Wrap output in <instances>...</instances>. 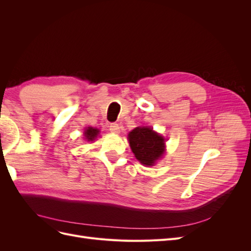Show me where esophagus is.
<instances>
[{
	"label": "esophagus",
	"mask_w": 251,
	"mask_h": 251,
	"mask_svg": "<svg viewBox=\"0 0 251 251\" xmlns=\"http://www.w3.org/2000/svg\"><path fill=\"white\" fill-rule=\"evenodd\" d=\"M109 130L113 134H119L120 133V126H119L118 124H111Z\"/></svg>",
	"instance_id": "34e87169"
}]
</instances>
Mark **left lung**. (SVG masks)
<instances>
[{
    "label": "left lung",
    "mask_w": 251,
    "mask_h": 251,
    "mask_svg": "<svg viewBox=\"0 0 251 251\" xmlns=\"http://www.w3.org/2000/svg\"><path fill=\"white\" fill-rule=\"evenodd\" d=\"M136 159L146 166L154 165L165 151V140L153 127L137 126L127 135Z\"/></svg>",
    "instance_id": "1"
}]
</instances>
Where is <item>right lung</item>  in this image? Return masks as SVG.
<instances>
[{"label":"right lung","mask_w":251,"mask_h":251,"mask_svg":"<svg viewBox=\"0 0 251 251\" xmlns=\"http://www.w3.org/2000/svg\"><path fill=\"white\" fill-rule=\"evenodd\" d=\"M98 134H100V130H98V128L92 127V126L86 127L85 133H83V135H85V139L87 141H93V140H95V138L97 137Z\"/></svg>","instance_id":"obj_1"}]
</instances>
